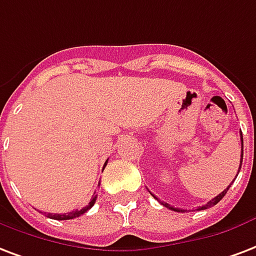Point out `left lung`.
Returning <instances> with one entry per match:
<instances>
[{
  "label": "left lung",
  "mask_w": 256,
  "mask_h": 256,
  "mask_svg": "<svg viewBox=\"0 0 256 256\" xmlns=\"http://www.w3.org/2000/svg\"><path fill=\"white\" fill-rule=\"evenodd\" d=\"M240 141H242V156H240L242 158H240V165H239V169H240V168H242V162H243V136H242V132H240ZM238 173H239V170H238ZM236 176H238V174H236ZM230 186H231V185H228L227 189H224L223 192L220 193V194H218V196H216V198H212V200H210V202H206V206H198V210H208V208H210V206H216V204H218V202H219L220 200H222V198H224V196H226V193H227V190H228V189H230ZM152 196H153L154 198H156V196H154L153 193H152ZM157 200H158V198H157ZM161 204H162L164 206H166V208H169V210H177V212H184V210H178V208H174V206H169V204H166V202H161Z\"/></svg>",
  "instance_id": "1"
}]
</instances>
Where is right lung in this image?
I'll use <instances>...</instances> for the list:
<instances>
[{"label": "right lung", "mask_w": 256, "mask_h": 256, "mask_svg": "<svg viewBox=\"0 0 256 256\" xmlns=\"http://www.w3.org/2000/svg\"><path fill=\"white\" fill-rule=\"evenodd\" d=\"M106 165H107V161L104 162V166H106ZM95 202H96V196H94V198H91V202H88V206H86L84 208H82V210H72V212H68V214H46V216H48V218H50V219H54V220L75 219V218H79L80 214H86V212H87V210H88L90 208L94 206V204H95Z\"/></svg>", "instance_id": "right-lung-1"}]
</instances>
